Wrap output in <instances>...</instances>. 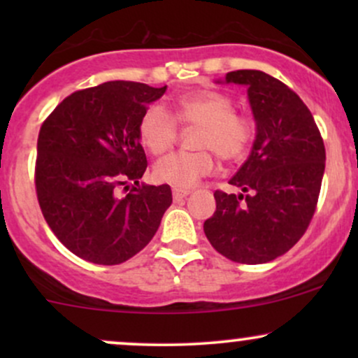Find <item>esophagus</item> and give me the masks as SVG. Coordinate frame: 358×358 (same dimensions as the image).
I'll use <instances>...</instances> for the list:
<instances>
[{
	"mask_svg": "<svg viewBox=\"0 0 358 358\" xmlns=\"http://www.w3.org/2000/svg\"><path fill=\"white\" fill-rule=\"evenodd\" d=\"M190 195V192L188 190H178V188H173V199L178 202V200H183L187 199V196Z\"/></svg>",
	"mask_w": 358,
	"mask_h": 358,
	"instance_id": "obj_1",
	"label": "esophagus"
}]
</instances>
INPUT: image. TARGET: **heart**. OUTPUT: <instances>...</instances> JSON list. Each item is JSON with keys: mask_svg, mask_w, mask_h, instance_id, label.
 <instances>
[{"mask_svg": "<svg viewBox=\"0 0 358 358\" xmlns=\"http://www.w3.org/2000/svg\"><path fill=\"white\" fill-rule=\"evenodd\" d=\"M234 108L232 97L210 89L180 96L173 116L163 106L148 108L139 119L138 131L143 145L155 155L165 153L173 145L178 134L176 122L199 127L193 138V146L199 151H176L159 159L155 165L156 180L188 190L215 170L212 151L225 162L244 158L254 141L256 126Z\"/></svg>", "mask_w": 358, "mask_h": 358, "instance_id": "b5f03b06", "label": "heart"}]
</instances>
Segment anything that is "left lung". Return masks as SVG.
<instances>
[{
    "instance_id": "1",
    "label": "left lung",
    "mask_w": 358,
    "mask_h": 358,
    "mask_svg": "<svg viewBox=\"0 0 358 358\" xmlns=\"http://www.w3.org/2000/svg\"><path fill=\"white\" fill-rule=\"evenodd\" d=\"M225 82L248 87L256 139L229 182L244 193H213L217 210L203 231L222 256L262 264L293 248L313 219L324 171L323 138L298 94L269 73L236 71Z\"/></svg>"
}]
</instances>
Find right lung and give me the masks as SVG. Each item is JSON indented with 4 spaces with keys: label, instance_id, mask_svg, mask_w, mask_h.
Masks as SVG:
<instances>
[{
    "label": "right lung",
    "instance_id": "1",
    "mask_svg": "<svg viewBox=\"0 0 358 358\" xmlns=\"http://www.w3.org/2000/svg\"><path fill=\"white\" fill-rule=\"evenodd\" d=\"M165 90L127 80L76 90L40 127L36 196L48 227L76 256L121 264L158 231L173 199L170 185H139L148 162L138 127ZM127 182L135 183L129 191Z\"/></svg>",
    "mask_w": 358,
    "mask_h": 358
}]
</instances>
